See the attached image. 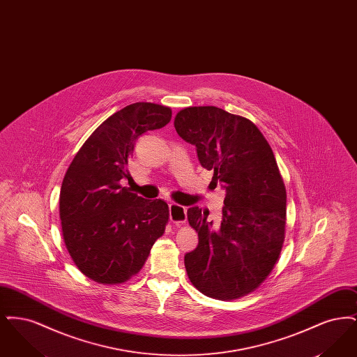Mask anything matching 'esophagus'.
Wrapping results in <instances>:
<instances>
[{"instance_id": "obj_1", "label": "esophagus", "mask_w": 357, "mask_h": 357, "mask_svg": "<svg viewBox=\"0 0 357 357\" xmlns=\"http://www.w3.org/2000/svg\"><path fill=\"white\" fill-rule=\"evenodd\" d=\"M169 211H170L171 222H174L176 226H181L186 222L187 211L185 206L181 204H169Z\"/></svg>"}]
</instances>
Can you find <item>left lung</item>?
Masks as SVG:
<instances>
[{"label":"left lung","instance_id":"left-lung-1","mask_svg":"<svg viewBox=\"0 0 357 357\" xmlns=\"http://www.w3.org/2000/svg\"><path fill=\"white\" fill-rule=\"evenodd\" d=\"M174 126L226 191L218 225L207 210H187L199 238L185 255L187 275L208 297L239 298L266 280L285 238L287 190L274 153L255 123L218 107H187Z\"/></svg>","mask_w":357,"mask_h":357}]
</instances>
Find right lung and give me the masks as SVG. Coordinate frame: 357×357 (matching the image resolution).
<instances>
[{"mask_svg": "<svg viewBox=\"0 0 357 357\" xmlns=\"http://www.w3.org/2000/svg\"><path fill=\"white\" fill-rule=\"evenodd\" d=\"M169 107L134 102L93 131L73 158L60 191V220L70 258L100 284H121L139 272L169 222V206L121 186L131 179L136 139L165 127Z\"/></svg>", "mask_w": 357, "mask_h": 357, "instance_id": "add662e5", "label": "right lung"}]
</instances>
